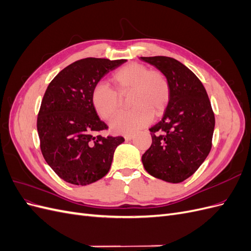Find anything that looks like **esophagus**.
<instances>
[{"mask_svg": "<svg viewBox=\"0 0 251 251\" xmlns=\"http://www.w3.org/2000/svg\"><path fill=\"white\" fill-rule=\"evenodd\" d=\"M134 138V135L133 134H128V135H125V139L126 140H132Z\"/></svg>", "mask_w": 251, "mask_h": 251, "instance_id": "34e87169", "label": "esophagus"}]
</instances>
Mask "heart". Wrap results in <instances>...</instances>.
<instances>
[{"label": "heart", "instance_id": "1", "mask_svg": "<svg viewBox=\"0 0 251 251\" xmlns=\"http://www.w3.org/2000/svg\"><path fill=\"white\" fill-rule=\"evenodd\" d=\"M112 81L118 91L107 83L98 82L91 94L92 104L103 119H110L120 108V97L131 92V111L121 112L111 121V130L116 134H131L147 126L153 114L160 116L170 101L171 88L160 71L149 70L141 64H127L113 74Z\"/></svg>", "mask_w": 251, "mask_h": 251}]
</instances>
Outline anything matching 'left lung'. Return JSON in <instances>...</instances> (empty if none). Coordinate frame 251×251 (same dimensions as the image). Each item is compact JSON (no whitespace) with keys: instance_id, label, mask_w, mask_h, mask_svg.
Instances as JSON below:
<instances>
[{"instance_id":"obj_1","label":"left lung","mask_w":251,"mask_h":251,"mask_svg":"<svg viewBox=\"0 0 251 251\" xmlns=\"http://www.w3.org/2000/svg\"><path fill=\"white\" fill-rule=\"evenodd\" d=\"M165 75L171 97L162 119L150 128L142 163L151 176L180 183L200 168L211 149L215 115L206 90L186 66L168 56L140 57Z\"/></svg>"}]
</instances>
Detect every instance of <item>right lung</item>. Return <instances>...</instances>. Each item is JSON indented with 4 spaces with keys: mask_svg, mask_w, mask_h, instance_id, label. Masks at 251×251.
Here are the masks:
<instances>
[{
    "mask_svg": "<svg viewBox=\"0 0 251 251\" xmlns=\"http://www.w3.org/2000/svg\"><path fill=\"white\" fill-rule=\"evenodd\" d=\"M126 59L88 57L60 71L45 92L37 116V133L45 160L59 178L88 185L110 171L121 137H102L107 130L91 100L93 88Z\"/></svg>",
    "mask_w": 251,
    "mask_h": 251,
    "instance_id": "1",
    "label": "right lung"
}]
</instances>
